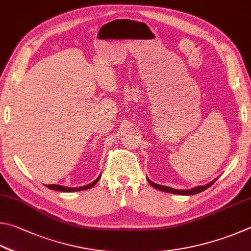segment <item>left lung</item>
Here are the masks:
<instances>
[{
	"label": "left lung",
	"instance_id": "1",
	"mask_svg": "<svg viewBox=\"0 0 251 251\" xmlns=\"http://www.w3.org/2000/svg\"><path fill=\"white\" fill-rule=\"evenodd\" d=\"M148 179V182L150 183V185H152L154 188L162 192H166V193H171V194H177V195H195V194H199V193L203 192L205 190H207L209 186H212L213 184L216 182L217 178L213 179L212 182H209L208 184H205V185H201V186H196V187H193L190 188V190H176V188H172L170 186H165V185H160V184H156V183H153L150 179Z\"/></svg>",
	"mask_w": 251,
	"mask_h": 251
}]
</instances>
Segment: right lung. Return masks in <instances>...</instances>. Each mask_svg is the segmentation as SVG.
<instances>
[{
    "label": "right lung",
    "mask_w": 251,
    "mask_h": 251,
    "mask_svg": "<svg viewBox=\"0 0 251 251\" xmlns=\"http://www.w3.org/2000/svg\"><path fill=\"white\" fill-rule=\"evenodd\" d=\"M101 177V175H99L98 177H97L94 182L88 184V185H85V186H80V187H67V186H61V185H56V184H50V185H46L50 190H54V191H59V192H67V193H70V192H79V191H83V190H89V188L94 187L97 182L99 181V178Z\"/></svg>",
    "instance_id": "right-lung-1"
}]
</instances>
